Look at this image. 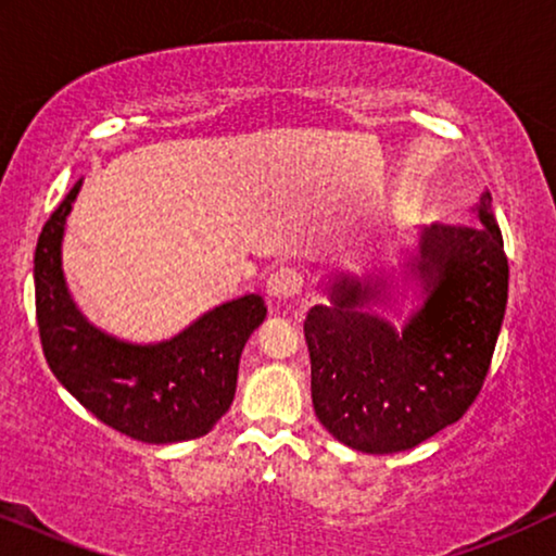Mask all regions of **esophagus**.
<instances>
[{"label": "esophagus", "instance_id": "esophagus-1", "mask_svg": "<svg viewBox=\"0 0 556 556\" xmlns=\"http://www.w3.org/2000/svg\"><path fill=\"white\" fill-rule=\"evenodd\" d=\"M301 291V276L293 268H276L270 273L268 283H265V293L273 301H286L293 299Z\"/></svg>", "mask_w": 556, "mask_h": 556}]
</instances>
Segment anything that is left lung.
I'll return each instance as SVG.
<instances>
[{"label": "left lung", "mask_w": 556, "mask_h": 556, "mask_svg": "<svg viewBox=\"0 0 556 556\" xmlns=\"http://www.w3.org/2000/svg\"><path fill=\"white\" fill-rule=\"evenodd\" d=\"M476 225H428L390 268L329 278V303L303 321L316 417L339 443L387 455L458 422L481 392L508 299L491 192ZM400 285L414 291L402 325L377 315Z\"/></svg>", "instance_id": "1"}]
</instances>
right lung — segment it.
Listing matches in <instances>:
<instances>
[{"mask_svg": "<svg viewBox=\"0 0 556 556\" xmlns=\"http://www.w3.org/2000/svg\"><path fill=\"white\" fill-rule=\"evenodd\" d=\"M83 179L42 227L35 250V306L42 352L58 382L98 420L151 445L207 435L230 409L240 354L265 321L257 293L204 311L162 341H128L101 329L75 303L63 238Z\"/></svg>", "mask_w": 556, "mask_h": 556, "instance_id": "add662e5", "label": "right lung"}]
</instances>
